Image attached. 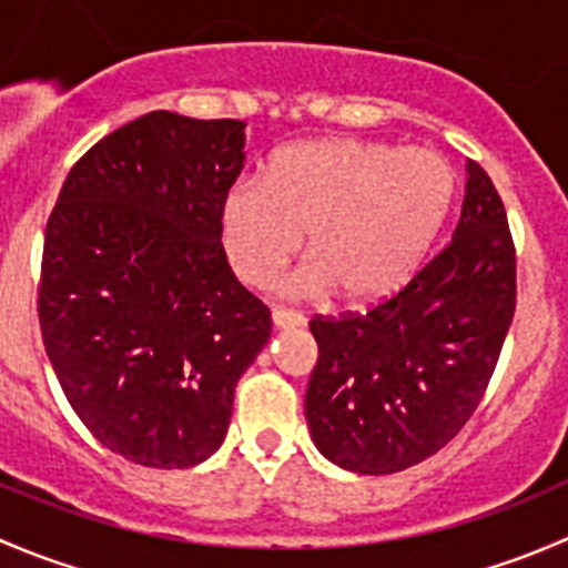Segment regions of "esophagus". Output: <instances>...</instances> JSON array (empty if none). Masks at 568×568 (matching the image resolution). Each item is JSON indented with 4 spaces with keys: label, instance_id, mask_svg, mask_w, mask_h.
<instances>
[{
    "label": "esophagus",
    "instance_id": "esophagus-1",
    "mask_svg": "<svg viewBox=\"0 0 568 568\" xmlns=\"http://www.w3.org/2000/svg\"><path fill=\"white\" fill-rule=\"evenodd\" d=\"M272 324H274V329H296V326L305 324V318H302V313L285 311V307H274Z\"/></svg>",
    "mask_w": 568,
    "mask_h": 568
}]
</instances>
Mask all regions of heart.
<instances>
[{
    "label": "heart",
    "mask_w": 568,
    "mask_h": 568,
    "mask_svg": "<svg viewBox=\"0 0 568 568\" xmlns=\"http://www.w3.org/2000/svg\"><path fill=\"white\" fill-rule=\"evenodd\" d=\"M456 197V173L439 153L390 142L329 136L283 148L266 178H242L220 211L227 261L244 283L266 288L305 242L300 294H329L368 307L398 294Z\"/></svg>",
    "instance_id": "1"
}]
</instances>
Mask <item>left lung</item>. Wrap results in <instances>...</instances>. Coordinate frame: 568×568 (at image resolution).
<instances>
[{"instance_id":"left-lung-1","label":"left lung","mask_w":568,"mask_h":568,"mask_svg":"<svg viewBox=\"0 0 568 568\" xmlns=\"http://www.w3.org/2000/svg\"><path fill=\"white\" fill-rule=\"evenodd\" d=\"M517 307L506 209L467 162L454 239L398 294L341 318H313L318 363L305 395L332 464L390 475L450 443L484 398Z\"/></svg>"}]
</instances>
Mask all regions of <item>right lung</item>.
Returning a JSON list of instances; mask_svg holds the SVG:
<instances>
[{
  "label": "right lung",
  "instance_id": "1",
  "mask_svg": "<svg viewBox=\"0 0 568 568\" xmlns=\"http://www.w3.org/2000/svg\"><path fill=\"white\" fill-rule=\"evenodd\" d=\"M244 125L164 109L120 125L73 164L45 225L49 363L88 432L142 467L220 448L236 382L272 335L222 247Z\"/></svg>",
  "mask_w": 568,
  "mask_h": 568
}]
</instances>
